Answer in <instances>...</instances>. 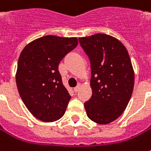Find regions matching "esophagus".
I'll use <instances>...</instances> for the list:
<instances>
[{
	"mask_svg": "<svg viewBox=\"0 0 151 151\" xmlns=\"http://www.w3.org/2000/svg\"><path fill=\"white\" fill-rule=\"evenodd\" d=\"M80 87H81V85L80 84H78V85H77L75 88H73V90H74V92H78V90H79V88H80Z\"/></svg>",
	"mask_w": 151,
	"mask_h": 151,
	"instance_id": "34e87169",
	"label": "esophagus"
}]
</instances>
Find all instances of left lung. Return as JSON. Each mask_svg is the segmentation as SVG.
<instances>
[{
	"label": "left lung",
	"mask_w": 151,
	"mask_h": 151,
	"mask_svg": "<svg viewBox=\"0 0 151 151\" xmlns=\"http://www.w3.org/2000/svg\"><path fill=\"white\" fill-rule=\"evenodd\" d=\"M90 61L92 96L84 103L88 117L108 124L120 116L134 90V72L126 47L105 34L79 38Z\"/></svg>",
	"instance_id": "1"
}]
</instances>
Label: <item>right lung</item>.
<instances>
[{
  "label": "right lung",
  "instance_id": "add662e5",
  "mask_svg": "<svg viewBox=\"0 0 151 151\" xmlns=\"http://www.w3.org/2000/svg\"><path fill=\"white\" fill-rule=\"evenodd\" d=\"M78 45L77 38L46 35L28 44L17 63V87L26 107L37 119L55 122L63 116L71 99L58 65Z\"/></svg>",
  "mask_w": 151,
  "mask_h": 151
}]
</instances>
